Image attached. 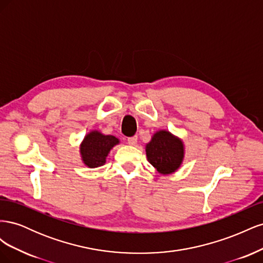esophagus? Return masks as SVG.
Wrapping results in <instances>:
<instances>
[{"mask_svg": "<svg viewBox=\"0 0 263 263\" xmlns=\"http://www.w3.org/2000/svg\"><path fill=\"white\" fill-rule=\"evenodd\" d=\"M127 142H128L129 145L135 146L137 144V136H133V137H128L127 138Z\"/></svg>", "mask_w": 263, "mask_h": 263, "instance_id": "obj_1", "label": "esophagus"}]
</instances>
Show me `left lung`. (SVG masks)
I'll list each match as a JSON object with an SVG mask.
<instances>
[{
    "label": "left lung",
    "instance_id": "1",
    "mask_svg": "<svg viewBox=\"0 0 263 263\" xmlns=\"http://www.w3.org/2000/svg\"><path fill=\"white\" fill-rule=\"evenodd\" d=\"M148 161L162 174L176 171L183 160L182 141L169 132L160 130L154 135L146 147Z\"/></svg>",
    "mask_w": 263,
    "mask_h": 263
}]
</instances>
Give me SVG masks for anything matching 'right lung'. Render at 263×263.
I'll use <instances>...</instances> for the list:
<instances>
[{
  "label": "right lung",
  "instance_id": "right-lung-1",
  "mask_svg": "<svg viewBox=\"0 0 263 263\" xmlns=\"http://www.w3.org/2000/svg\"><path fill=\"white\" fill-rule=\"evenodd\" d=\"M117 144L118 139L114 136H105L99 132H91L85 136L80 148L83 162L90 168L103 165L109 150Z\"/></svg>",
  "mask_w": 263,
  "mask_h": 263
}]
</instances>
